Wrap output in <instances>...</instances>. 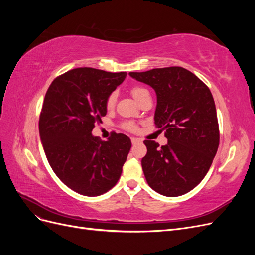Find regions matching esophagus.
Wrapping results in <instances>:
<instances>
[{"label": "esophagus", "instance_id": "1", "mask_svg": "<svg viewBox=\"0 0 255 255\" xmlns=\"http://www.w3.org/2000/svg\"><path fill=\"white\" fill-rule=\"evenodd\" d=\"M130 141H132V143H133L134 145L140 142V140H139V139H137V138H130Z\"/></svg>", "mask_w": 255, "mask_h": 255}]
</instances>
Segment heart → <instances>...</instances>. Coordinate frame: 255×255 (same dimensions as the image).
I'll return each instance as SVG.
<instances>
[{
    "label": "heart",
    "instance_id": "b5f03b06",
    "mask_svg": "<svg viewBox=\"0 0 255 255\" xmlns=\"http://www.w3.org/2000/svg\"><path fill=\"white\" fill-rule=\"evenodd\" d=\"M145 94H149L148 90L142 88V87H139V86H135L133 88H130V95L133 96V98L136 100V101L138 102L139 100L145 95ZM116 99H117V96H116L115 92H112V94L109 95V97L106 98V101H105V106L107 110H113L114 106L116 104ZM122 128L127 129V130H129V132H135V130L137 129V126L135 125L134 122L132 121H127L122 125Z\"/></svg>",
    "mask_w": 255,
    "mask_h": 255
}]
</instances>
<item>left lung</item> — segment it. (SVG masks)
Segmentation results:
<instances>
[{
    "mask_svg": "<svg viewBox=\"0 0 255 255\" xmlns=\"http://www.w3.org/2000/svg\"><path fill=\"white\" fill-rule=\"evenodd\" d=\"M155 90L154 121L165 129L166 145L144 140L141 159L149 186L166 197H177L203 180L219 145V126L212 92L194 73L182 67L129 72Z\"/></svg>",
    "mask_w": 255,
    "mask_h": 255,
    "instance_id": "obj_1",
    "label": "left lung"
}]
</instances>
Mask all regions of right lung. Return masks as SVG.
I'll return each mask as SVG.
<instances>
[{
    "mask_svg": "<svg viewBox=\"0 0 255 255\" xmlns=\"http://www.w3.org/2000/svg\"><path fill=\"white\" fill-rule=\"evenodd\" d=\"M127 74L76 68L57 76L45 94L39 117L45 156L58 179L83 196L113 188L132 146L123 134L114 133L107 141L91 135L106 115V98Z\"/></svg>",
    "mask_w": 255,
    "mask_h": 255,
    "instance_id": "obj_1",
    "label": "right lung"
}]
</instances>
